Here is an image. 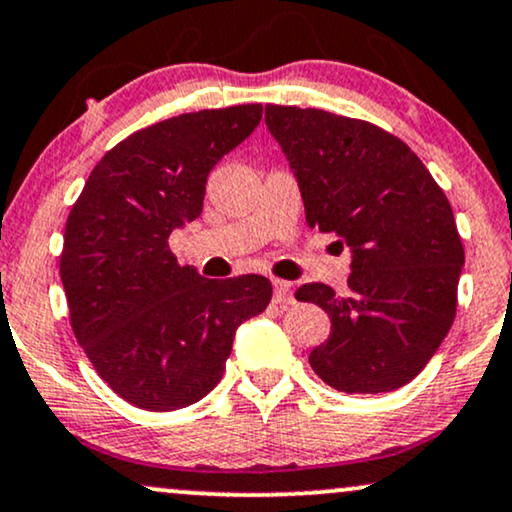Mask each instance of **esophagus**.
<instances>
[{"mask_svg":"<svg viewBox=\"0 0 512 512\" xmlns=\"http://www.w3.org/2000/svg\"><path fill=\"white\" fill-rule=\"evenodd\" d=\"M274 302L276 304H293V286L288 281H274Z\"/></svg>","mask_w":512,"mask_h":512,"instance_id":"obj_1","label":"esophagus"}]
</instances>
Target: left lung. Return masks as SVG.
<instances>
[{
    "mask_svg": "<svg viewBox=\"0 0 512 512\" xmlns=\"http://www.w3.org/2000/svg\"><path fill=\"white\" fill-rule=\"evenodd\" d=\"M271 137L286 153L312 229L352 255L345 293L297 288L331 316V335L309 364L347 394L411 383L456 316L465 262L449 200L404 141L371 122L319 108L267 106Z\"/></svg>",
    "mask_w": 512,
    "mask_h": 512,
    "instance_id": "left-lung-1",
    "label": "left lung"
}]
</instances>
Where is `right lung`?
Instances as JSON below:
<instances>
[{"instance_id":"add662e5","label":"right lung","mask_w":512,"mask_h":512,"mask_svg":"<svg viewBox=\"0 0 512 512\" xmlns=\"http://www.w3.org/2000/svg\"><path fill=\"white\" fill-rule=\"evenodd\" d=\"M260 120V103H248L139 129L103 155L70 210L61 281L73 333L139 409L203 399L222 380L238 326L271 300L269 278H205L179 267L167 243L200 217L212 167Z\"/></svg>"}]
</instances>
